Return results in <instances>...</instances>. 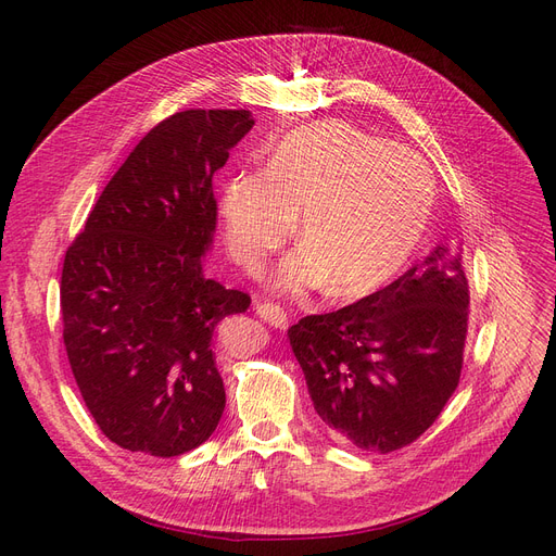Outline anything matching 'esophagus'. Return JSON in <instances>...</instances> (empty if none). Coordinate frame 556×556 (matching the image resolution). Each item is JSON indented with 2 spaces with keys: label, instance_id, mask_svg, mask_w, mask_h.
Instances as JSON below:
<instances>
[{
  "label": "esophagus",
  "instance_id": "1",
  "mask_svg": "<svg viewBox=\"0 0 556 556\" xmlns=\"http://www.w3.org/2000/svg\"><path fill=\"white\" fill-rule=\"evenodd\" d=\"M254 311L258 317L266 319L268 325H273L275 329H286L288 327V315L281 306L277 304H270V302H256L254 304Z\"/></svg>",
  "mask_w": 556,
  "mask_h": 556
}]
</instances>
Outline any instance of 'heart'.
Here are the masks:
<instances>
[{
	"instance_id": "1",
	"label": "heart",
	"mask_w": 556,
	"mask_h": 556,
	"mask_svg": "<svg viewBox=\"0 0 556 556\" xmlns=\"http://www.w3.org/2000/svg\"><path fill=\"white\" fill-rule=\"evenodd\" d=\"M434 207L428 164L403 146L344 122L288 132L263 168L223 187L227 248L248 273L293 237L306 243L275 275L288 293L331 283L358 300L390 283L419 248Z\"/></svg>"
}]
</instances>
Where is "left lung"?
<instances>
[{"mask_svg":"<svg viewBox=\"0 0 556 556\" xmlns=\"http://www.w3.org/2000/svg\"><path fill=\"white\" fill-rule=\"evenodd\" d=\"M469 283L440 245L356 304L288 329L315 413L336 440L392 453L444 410L462 371Z\"/></svg>","mask_w":556,"mask_h":556,"instance_id":"8db88e82","label":"left lung"}]
</instances>
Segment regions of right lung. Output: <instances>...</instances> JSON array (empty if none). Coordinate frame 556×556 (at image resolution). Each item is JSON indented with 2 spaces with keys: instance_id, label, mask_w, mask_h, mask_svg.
<instances>
[{
  "instance_id": "obj_1",
  "label": "right lung",
  "mask_w": 556,
  "mask_h": 556,
  "mask_svg": "<svg viewBox=\"0 0 556 556\" xmlns=\"http://www.w3.org/2000/svg\"><path fill=\"white\" fill-rule=\"evenodd\" d=\"M254 126L248 110L175 112L99 195L61 277L63 338L80 396L110 442L175 457L216 430L214 338L250 298L204 277L212 178Z\"/></svg>"
}]
</instances>
